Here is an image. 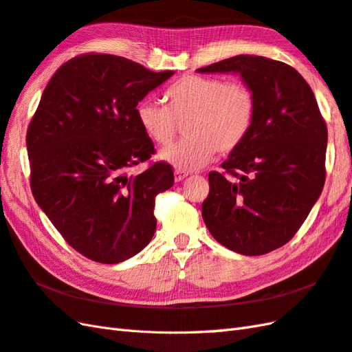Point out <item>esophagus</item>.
Returning <instances> with one entry per match:
<instances>
[{
	"label": "esophagus",
	"instance_id": "34e87169",
	"mask_svg": "<svg viewBox=\"0 0 352 352\" xmlns=\"http://www.w3.org/2000/svg\"><path fill=\"white\" fill-rule=\"evenodd\" d=\"M185 177H188L186 171H184V170H175V181H176V182L184 181Z\"/></svg>",
	"mask_w": 352,
	"mask_h": 352
}]
</instances>
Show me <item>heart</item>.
I'll return each instance as SVG.
<instances>
[{
    "label": "heart",
    "mask_w": 352,
    "mask_h": 352,
    "mask_svg": "<svg viewBox=\"0 0 352 352\" xmlns=\"http://www.w3.org/2000/svg\"><path fill=\"white\" fill-rule=\"evenodd\" d=\"M166 104L144 100L137 106L142 130L157 144H168L185 124L186 137L160 157L179 170H197L215 155L237 151L251 134L256 98L250 85L215 76L190 74L167 88Z\"/></svg>",
    "instance_id": "obj_1"
}]
</instances>
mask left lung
Here are the masks:
<instances>
[{"instance_id": "obj_1", "label": "left lung", "mask_w": 352, "mask_h": 352, "mask_svg": "<svg viewBox=\"0 0 352 352\" xmlns=\"http://www.w3.org/2000/svg\"><path fill=\"white\" fill-rule=\"evenodd\" d=\"M239 73L252 88L251 134L209 173L201 215L228 250L263 255L289 242L309 215L325 182L327 125L309 85L275 59L237 55L199 68Z\"/></svg>"}]
</instances>
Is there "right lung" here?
<instances>
[{
	"label": "right lung",
	"instance_id": "add662e5",
	"mask_svg": "<svg viewBox=\"0 0 352 352\" xmlns=\"http://www.w3.org/2000/svg\"><path fill=\"white\" fill-rule=\"evenodd\" d=\"M173 74L116 55L83 54L58 68L27 131L34 199L64 241L87 258H131L155 233V197L173 168L155 153L137 104Z\"/></svg>",
	"mask_w": 352,
	"mask_h": 352
}]
</instances>
